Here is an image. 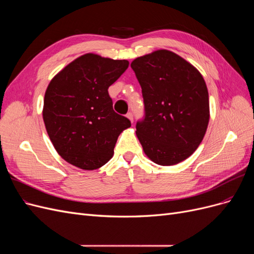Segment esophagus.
<instances>
[{
  "instance_id": "1",
  "label": "esophagus",
  "mask_w": 254,
  "mask_h": 254,
  "mask_svg": "<svg viewBox=\"0 0 254 254\" xmlns=\"http://www.w3.org/2000/svg\"><path fill=\"white\" fill-rule=\"evenodd\" d=\"M127 118L131 121V123L133 122V114H132V112H128L127 113Z\"/></svg>"
}]
</instances>
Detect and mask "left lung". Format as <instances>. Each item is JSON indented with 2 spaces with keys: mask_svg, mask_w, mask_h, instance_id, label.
<instances>
[{
  "mask_svg": "<svg viewBox=\"0 0 254 254\" xmlns=\"http://www.w3.org/2000/svg\"><path fill=\"white\" fill-rule=\"evenodd\" d=\"M131 68L142 88L144 117L135 133L146 156L159 165L186 160L209 124V93L201 74L166 50L134 59Z\"/></svg>",
  "mask_w": 254,
  "mask_h": 254,
  "instance_id": "1",
  "label": "left lung"
}]
</instances>
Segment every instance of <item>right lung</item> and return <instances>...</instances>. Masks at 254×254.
Masks as SVG:
<instances>
[{"instance_id": "1", "label": "right lung", "mask_w": 254, "mask_h": 254, "mask_svg": "<svg viewBox=\"0 0 254 254\" xmlns=\"http://www.w3.org/2000/svg\"><path fill=\"white\" fill-rule=\"evenodd\" d=\"M129 65L86 54L54 77L44 95L43 121L60 157L82 170L105 165L123 130L131 123L113 110L108 88Z\"/></svg>"}]
</instances>
